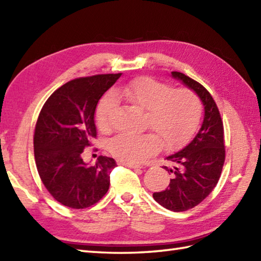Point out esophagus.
I'll use <instances>...</instances> for the list:
<instances>
[{"mask_svg":"<svg viewBox=\"0 0 261 261\" xmlns=\"http://www.w3.org/2000/svg\"><path fill=\"white\" fill-rule=\"evenodd\" d=\"M119 165H123L126 166V167L132 168V169H141L142 167L139 165H135V164H129V163H124V162H119Z\"/></svg>","mask_w":261,"mask_h":261,"instance_id":"obj_1","label":"esophagus"}]
</instances>
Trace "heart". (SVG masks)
<instances>
[{
	"label": "heart",
	"instance_id": "1",
	"mask_svg": "<svg viewBox=\"0 0 261 261\" xmlns=\"http://www.w3.org/2000/svg\"><path fill=\"white\" fill-rule=\"evenodd\" d=\"M115 95L136 108L147 111L145 127L152 134H120L109 141L110 152L124 163L139 164L156 153L160 146L171 150L186 141L198 123L201 102L186 88L173 90L166 83L151 77H139L119 87ZM111 94L99 101L95 121L99 130L111 127V114L115 108Z\"/></svg>",
	"mask_w": 261,
	"mask_h": 261
}]
</instances>
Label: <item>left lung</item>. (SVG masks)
<instances>
[{"mask_svg": "<svg viewBox=\"0 0 261 261\" xmlns=\"http://www.w3.org/2000/svg\"><path fill=\"white\" fill-rule=\"evenodd\" d=\"M171 77L195 93L204 107L196 136L181 150L166 157L171 167L164 168L173 175L169 186L152 194L165 208L182 212L201 203L218 184L225 159L224 131L219 109L206 88L178 71H171Z\"/></svg>", "mask_w": 261, "mask_h": 261, "instance_id": "obj_1", "label": "left lung"}]
</instances>
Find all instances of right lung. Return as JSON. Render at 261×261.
I'll list each match as a JSON object with an SVG mask.
<instances>
[{
  "instance_id": "right-lung-1",
  "label": "right lung",
  "mask_w": 261,
  "mask_h": 261,
  "mask_svg": "<svg viewBox=\"0 0 261 261\" xmlns=\"http://www.w3.org/2000/svg\"><path fill=\"white\" fill-rule=\"evenodd\" d=\"M121 75H95L66 83L51 94L39 114L33 137L37 169L48 192L65 206L90 207L109 190L115 160L99 156L95 165H88L82 153L96 137L94 114L99 98Z\"/></svg>"
}]
</instances>
